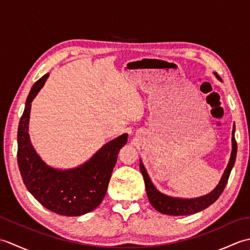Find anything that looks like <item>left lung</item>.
Listing matches in <instances>:
<instances>
[{
    "mask_svg": "<svg viewBox=\"0 0 250 250\" xmlns=\"http://www.w3.org/2000/svg\"><path fill=\"white\" fill-rule=\"evenodd\" d=\"M214 74L217 78L220 79V77L217 75V73H214ZM234 133H235V125H233L231 157L224 174H222V177L220 179L219 184L217 185L216 188L213 191H210L209 193L199 196V198H193V199L174 198V196H169L160 192V191L155 187V185L152 184L149 175H148L146 168L144 167V164H143L142 160L140 159V168L143 174V177H144L147 196L148 199H149L150 204L155 207V209L160 211V213L164 215L187 216V215L199 213V211L207 208L209 205L213 204L214 202L219 198L220 194L222 193V191H224L226 185L228 183V179H229L233 166H234L235 163L237 145H236Z\"/></svg>",
    "mask_w": 250,
    "mask_h": 250,
    "instance_id": "8db88e82",
    "label": "left lung"
}]
</instances>
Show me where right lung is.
Here are the masks:
<instances>
[{"instance_id": "obj_1", "label": "right lung", "mask_w": 250, "mask_h": 250, "mask_svg": "<svg viewBox=\"0 0 250 250\" xmlns=\"http://www.w3.org/2000/svg\"><path fill=\"white\" fill-rule=\"evenodd\" d=\"M48 77L47 73L33 84L25 101L17 134L19 171L29 192L47 209L67 217L82 216L103 201L118 152L126 144L128 134L106 143L77 167L59 169L48 166L34 149L29 135L31 103Z\"/></svg>"}]
</instances>
